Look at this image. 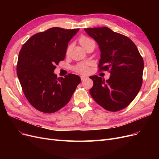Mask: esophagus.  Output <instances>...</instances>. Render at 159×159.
Listing matches in <instances>:
<instances>
[{"instance_id":"obj_1","label":"esophagus","mask_w":159,"mask_h":159,"mask_svg":"<svg viewBox=\"0 0 159 159\" xmlns=\"http://www.w3.org/2000/svg\"><path fill=\"white\" fill-rule=\"evenodd\" d=\"M88 78V77L87 76H83V75H81V80H85V79H87Z\"/></svg>"}]
</instances>
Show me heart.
Wrapping results in <instances>:
<instances>
[{
	"instance_id": "b5f03b06",
	"label": "heart",
	"mask_w": 159,
	"mask_h": 159,
	"mask_svg": "<svg viewBox=\"0 0 159 159\" xmlns=\"http://www.w3.org/2000/svg\"><path fill=\"white\" fill-rule=\"evenodd\" d=\"M80 44L84 48H85L86 46L88 45L91 42H94L91 38L87 37V36H82L80 38L79 40ZM70 50V46L68 47V49H67V53H68ZM75 70L78 72H80L81 74H84L86 73L89 70L88 68V64L87 63H81L77 65L75 67Z\"/></svg>"
}]
</instances>
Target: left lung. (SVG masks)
<instances>
[{"mask_svg": "<svg viewBox=\"0 0 159 159\" xmlns=\"http://www.w3.org/2000/svg\"><path fill=\"white\" fill-rule=\"evenodd\" d=\"M84 30L98 44L101 52L99 70H109L111 74L106 81L98 75L89 77L93 81L89 90L91 97L110 111L125 108L141 88L144 69L142 56L130 38L107 27Z\"/></svg>", "mask_w": 159, "mask_h": 159, "instance_id": "left-lung-1", "label": "left lung"}]
</instances>
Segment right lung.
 I'll use <instances>...</instances> for the list:
<instances>
[{
	"mask_svg": "<svg viewBox=\"0 0 159 159\" xmlns=\"http://www.w3.org/2000/svg\"><path fill=\"white\" fill-rule=\"evenodd\" d=\"M79 30L54 27L37 33L19 53L16 71L22 91L29 103L41 112L54 113L65 106L81 82L77 75L57 78L54 72Z\"/></svg>",
	"mask_w": 159,
	"mask_h": 159,
	"instance_id": "right-lung-1",
	"label": "right lung"
}]
</instances>
